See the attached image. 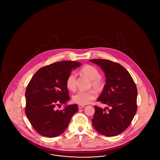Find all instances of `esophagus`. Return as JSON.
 Instances as JSON below:
<instances>
[{
  "instance_id": "esophagus-1",
  "label": "esophagus",
  "mask_w": 160,
  "mask_h": 160,
  "mask_svg": "<svg viewBox=\"0 0 160 160\" xmlns=\"http://www.w3.org/2000/svg\"><path fill=\"white\" fill-rule=\"evenodd\" d=\"M84 107H85L84 105H82V104H79V105L78 106V107L79 109H81V108H82Z\"/></svg>"
}]
</instances>
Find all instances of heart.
<instances>
[{
    "label": "heart",
    "mask_w": 160,
    "mask_h": 160,
    "mask_svg": "<svg viewBox=\"0 0 160 160\" xmlns=\"http://www.w3.org/2000/svg\"><path fill=\"white\" fill-rule=\"evenodd\" d=\"M80 73L92 80V86L97 90H101L104 86L103 80L100 78V73L97 68L90 65H86L81 69ZM66 85L68 90L74 91L76 87V75L72 72L68 76ZM96 96V92L90 90L86 92L79 91L74 94L72 97L73 102L80 104H86L94 100Z\"/></svg>",
    "instance_id": "b5f03b06"
}]
</instances>
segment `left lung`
Segmentation results:
<instances>
[{"label":"left lung","mask_w":160,"mask_h":160,"mask_svg":"<svg viewBox=\"0 0 160 160\" xmlns=\"http://www.w3.org/2000/svg\"><path fill=\"white\" fill-rule=\"evenodd\" d=\"M105 73L106 82L97 101L107 104V111L94 106L92 124L103 136H117L129 127L137 110V88L132 78L118 63L104 59H92ZM108 109V107H106Z\"/></svg>","instance_id":"left-lung-1"}]
</instances>
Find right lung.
Wrapping results in <instances>:
<instances>
[{
  "mask_svg": "<svg viewBox=\"0 0 160 160\" xmlns=\"http://www.w3.org/2000/svg\"><path fill=\"white\" fill-rule=\"evenodd\" d=\"M81 64L58 62L40 68L31 78L25 92V113L39 134L50 138L60 136L78 112L76 104L62 110H56V107L70 100L66 81L72 70Z\"/></svg>",
  "mask_w": 160,
  "mask_h": 160,
  "instance_id": "1",
  "label": "right lung"
}]
</instances>
